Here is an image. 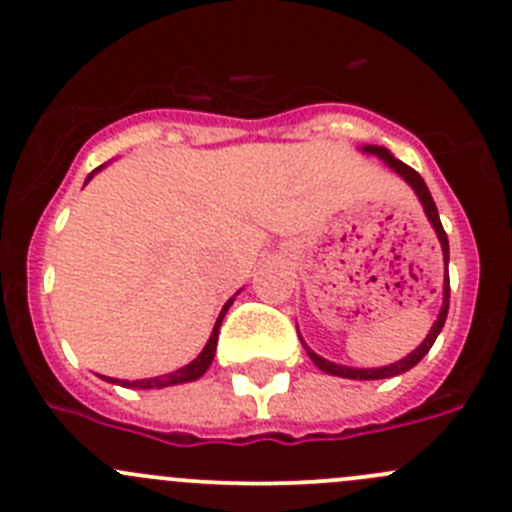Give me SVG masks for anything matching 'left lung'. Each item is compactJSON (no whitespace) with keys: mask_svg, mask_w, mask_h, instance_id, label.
<instances>
[{"mask_svg":"<svg viewBox=\"0 0 512 512\" xmlns=\"http://www.w3.org/2000/svg\"><path fill=\"white\" fill-rule=\"evenodd\" d=\"M361 153H366V156L381 158L386 165H389L391 170H394L396 175H401V178H404L406 183L411 185V190L416 193L418 203L423 205V213H426L428 223H431L433 230H436V237H438V242H441V252H443V302H441V312H438L433 327L428 329L426 339L418 344L414 352L406 354L404 359L394 361V364H389V366H374V369H356V366L334 364V361L324 359V356L312 352V349L304 344L302 334H299V339H302V344H304V349H307L309 359H312L314 364H317L319 369L324 371V374L342 376V379H356V381H374V379H391V376H399V374H404V371L414 369L418 361H421L423 356L428 354V349L433 347V342H436L438 334H441L443 324H446V317H448V299H451V282H448V255H451V252H448V237H446V230H443V225H441V218H438V208H436V203H433L431 193H428V188H426V183H423L421 175H418L416 170L411 168V165L401 163L399 158L391 156L389 148H384V146H361Z\"/></svg>","mask_w":512,"mask_h":512,"instance_id":"left-lung-1","label":"left lung"}]
</instances>
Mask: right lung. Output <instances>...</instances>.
Returning a JSON list of instances; mask_svg holds the SVG:
<instances>
[{
  "mask_svg": "<svg viewBox=\"0 0 512 512\" xmlns=\"http://www.w3.org/2000/svg\"><path fill=\"white\" fill-rule=\"evenodd\" d=\"M101 168H106V163L98 165V168L94 170V173H89V178H86V183H89V180L94 178V175H96L98 170H101ZM232 299H235V297L227 299L225 307L220 309V317H218V322H215L213 332H210L208 344H205L203 352H200L198 356H195V359L190 361V364L180 366V369L170 371V374H163V376H151V379H136V381H128V379H126V381H121V379H111V376H101V379H103V381H111V384H121V386H126V389H165V386H178V384H188V381L200 379V376H203L205 371H208V366L213 364V359H215V349H218V332H220V324H223V319H225L227 309H230Z\"/></svg>",
  "mask_w": 512,
  "mask_h": 512,
  "instance_id": "right-lung-1",
  "label": "right lung"
}]
</instances>
